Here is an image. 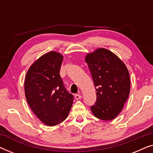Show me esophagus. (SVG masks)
Wrapping results in <instances>:
<instances>
[{"mask_svg":"<svg viewBox=\"0 0 153 153\" xmlns=\"http://www.w3.org/2000/svg\"><path fill=\"white\" fill-rule=\"evenodd\" d=\"M81 95L80 94H76V95H75V99L76 100L81 99Z\"/></svg>","mask_w":153,"mask_h":153,"instance_id":"34e87169","label":"esophagus"}]
</instances>
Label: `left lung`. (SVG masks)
Returning a JSON list of instances; mask_svg holds the SVG:
<instances>
[{
    "label": "left lung",
    "instance_id": "1",
    "mask_svg": "<svg viewBox=\"0 0 153 153\" xmlns=\"http://www.w3.org/2000/svg\"><path fill=\"white\" fill-rule=\"evenodd\" d=\"M85 61L97 91V100L91 107V111L101 120H114L121 112L129 97V71L116 54L104 48L88 53Z\"/></svg>",
    "mask_w": 153,
    "mask_h": 153
}]
</instances>
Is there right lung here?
I'll list each match as a JSON object with an SVG mask.
<instances>
[{"label": "right lung", "instance_id": "add662e5", "mask_svg": "<svg viewBox=\"0 0 153 153\" xmlns=\"http://www.w3.org/2000/svg\"><path fill=\"white\" fill-rule=\"evenodd\" d=\"M63 56L49 51L35 60L25 76L27 102L35 116L47 126L65 120L73 104V95L63 85L60 70Z\"/></svg>", "mask_w": 153, "mask_h": 153}]
</instances>
